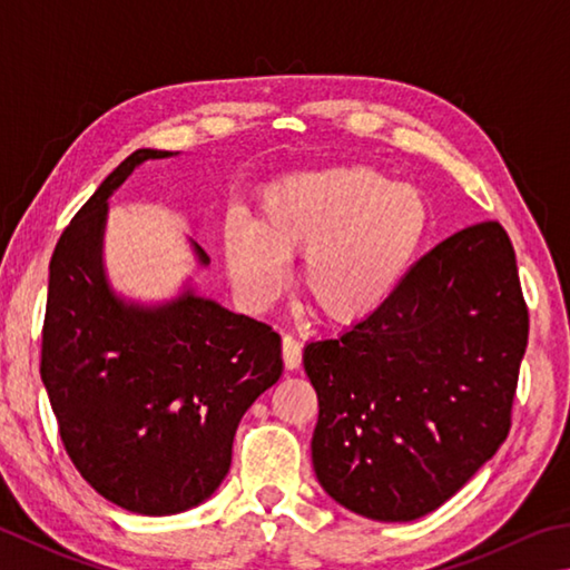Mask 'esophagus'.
Returning a JSON list of instances; mask_svg holds the SVG:
<instances>
[{
    "label": "esophagus",
    "mask_w": 570,
    "mask_h": 570,
    "mask_svg": "<svg viewBox=\"0 0 570 570\" xmlns=\"http://www.w3.org/2000/svg\"><path fill=\"white\" fill-rule=\"evenodd\" d=\"M282 358H284V366L288 371H294L302 366V344L294 336H284L282 338Z\"/></svg>",
    "instance_id": "34e87169"
}]
</instances>
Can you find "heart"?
Segmentation results:
<instances>
[{
	"mask_svg": "<svg viewBox=\"0 0 570 570\" xmlns=\"http://www.w3.org/2000/svg\"><path fill=\"white\" fill-rule=\"evenodd\" d=\"M429 229V206L371 167L292 174L262 196L258 224L232 222L226 258L254 308L276 302L286 256H304L302 292L331 324H358L396 292Z\"/></svg>",
	"mask_w": 570,
	"mask_h": 570,
	"instance_id": "b5f03b06",
	"label": "heart"
}]
</instances>
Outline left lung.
<instances>
[{"mask_svg":"<svg viewBox=\"0 0 570 570\" xmlns=\"http://www.w3.org/2000/svg\"><path fill=\"white\" fill-rule=\"evenodd\" d=\"M529 306L499 222L451 234L376 314L312 341V459L348 511L413 521L436 511L511 431Z\"/></svg>","mask_w":570,"mask_h":570,"instance_id":"obj_1","label":"left lung"}]
</instances>
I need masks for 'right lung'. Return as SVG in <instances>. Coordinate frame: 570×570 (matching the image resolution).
<instances>
[{
    "mask_svg": "<svg viewBox=\"0 0 570 570\" xmlns=\"http://www.w3.org/2000/svg\"><path fill=\"white\" fill-rule=\"evenodd\" d=\"M169 154H129L61 232L41 326L39 371L71 463L107 501L141 515L209 499L246 409L282 376V338L264 321L194 294L139 308L109 292V194L141 161Z\"/></svg>",
    "mask_w": 570,
    "mask_h": 570,
    "instance_id": "right-lung-1",
    "label": "right lung"
}]
</instances>
